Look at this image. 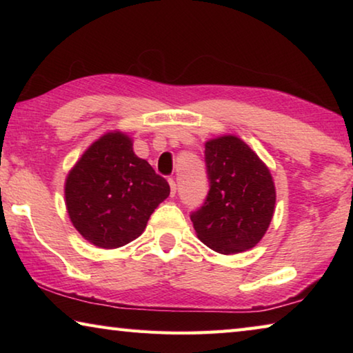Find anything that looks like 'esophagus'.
<instances>
[{
    "label": "esophagus",
    "instance_id": "1",
    "mask_svg": "<svg viewBox=\"0 0 353 353\" xmlns=\"http://www.w3.org/2000/svg\"><path fill=\"white\" fill-rule=\"evenodd\" d=\"M168 182H170V188H171V198H174L176 191H177V185L174 182V179H168Z\"/></svg>",
    "mask_w": 353,
    "mask_h": 353
}]
</instances>
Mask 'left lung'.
Instances as JSON below:
<instances>
[{"label":"left lung","mask_w":353,"mask_h":353,"mask_svg":"<svg viewBox=\"0 0 353 353\" xmlns=\"http://www.w3.org/2000/svg\"><path fill=\"white\" fill-rule=\"evenodd\" d=\"M205 166L210 190L190 214L198 238L224 255L252 249L266 234L276 205L270 170L235 135L205 143Z\"/></svg>","instance_id":"left-lung-1"}]
</instances>
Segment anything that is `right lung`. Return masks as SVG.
I'll list each match as a JSON object with an SVG mask.
<instances>
[{
	"mask_svg": "<svg viewBox=\"0 0 353 353\" xmlns=\"http://www.w3.org/2000/svg\"><path fill=\"white\" fill-rule=\"evenodd\" d=\"M170 196V185L132 140L113 130L82 154L65 181V205L76 230L103 249L121 248L139 238L148 219Z\"/></svg>",
	"mask_w": 353,
	"mask_h": 353,
	"instance_id": "obj_1",
	"label": "right lung"
}]
</instances>
